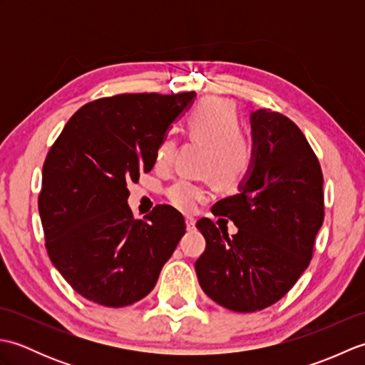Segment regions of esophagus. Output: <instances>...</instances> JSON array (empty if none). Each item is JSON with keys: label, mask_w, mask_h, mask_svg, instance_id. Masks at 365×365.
Returning <instances> with one entry per match:
<instances>
[{"label": "esophagus", "mask_w": 365, "mask_h": 365, "mask_svg": "<svg viewBox=\"0 0 365 365\" xmlns=\"http://www.w3.org/2000/svg\"><path fill=\"white\" fill-rule=\"evenodd\" d=\"M185 222H187V229L188 230H192V229L196 227V220L191 218V216H187V218H185Z\"/></svg>", "instance_id": "1"}]
</instances>
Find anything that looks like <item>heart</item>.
<instances>
[{"mask_svg":"<svg viewBox=\"0 0 365 365\" xmlns=\"http://www.w3.org/2000/svg\"><path fill=\"white\" fill-rule=\"evenodd\" d=\"M192 138L210 147L205 170L222 187H235L250 174L254 163V147L240 131V118L235 106L222 98H207L200 102L188 118ZM177 143L166 136L157 150L158 165H168L174 158ZM208 191L190 180H178L168 190V197L180 210L190 212Z\"/></svg>","mask_w":365,"mask_h":365,"instance_id":"1","label":"heart"}]
</instances>
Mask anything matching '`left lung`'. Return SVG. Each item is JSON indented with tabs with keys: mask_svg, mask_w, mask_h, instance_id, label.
<instances>
[{
	"mask_svg": "<svg viewBox=\"0 0 365 365\" xmlns=\"http://www.w3.org/2000/svg\"><path fill=\"white\" fill-rule=\"evenodd\" d=\"M254 163L235 195L218 200L213 215L238 227L229 237L202 218L196 227L205 251L196 260L208 298L235 312L262 311L281 299L312 259L323 224V174L301 130L285 115H250Z\"/></svg>",
	"mask_w": 365,
	"mask_h": 365,
	"instance_id": "8db88e82",
	"label": "left lung"
}]
</instances>
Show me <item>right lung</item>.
<instances>
[{
  "mask_svg": "<svg viewBox=\"0 0 365 365\" xmlns=\"http://www.w3.org/2000/svg\"><path fill=\"white\" fill-rule=\"evenodd\" d=\"M195 98L182 92L96 100L72 115L46 155L38 196L46 250L86 299L108 307L143 299L185 235L174 207L133 220L127 183L152 170L161 141Z\"/></svg>",
  "mask_w": 365,
  "mask_h": 365,
  "instance_id": "1",
  "label": "right lung"
}]
</instances>
